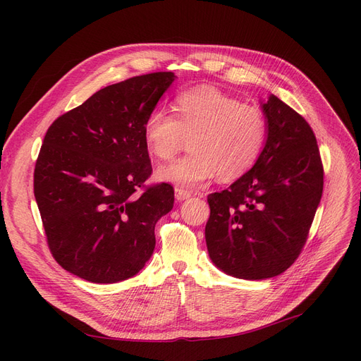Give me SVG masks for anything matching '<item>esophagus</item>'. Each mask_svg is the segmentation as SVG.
I'll use <instances>...</instances> for the list:
<instances>
[{"label":"esophagus","mask_w":361,"mask_h":361,"mask_svg":"<svg viewBox=\"0 0 361 361\" xmlns=\"http://www.w3.org/2000/svg\"><path fill=\"white\" fill-rule=\"evenodd\" d=\"M188 197H192V193L188 192V190H185V188H181V187H177L176 188V199L177 200H185V199H188Z\"/></svg>","instance_id":"obj_1"}]
</instances>
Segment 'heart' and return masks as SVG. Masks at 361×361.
<instances>
[{"label": "heart", "mask_w": 361, "mask_h": 361, "mask_svg": "<svg viewBox=\"0 0 361 361\" xmlns=\"http://www.w3.org/2000/svg\"><path fill=\"white\" fill-rule=\"evenodd\" d=\"M176 114L154 109L143 124L149 154L161 161L173 159L190 139L192 154L161 166L158 178L195 188L216 174L233 181L257 164L269 136L268 117L259 106L241 104L214 86H197L178 93Z\"/></svg>", "instance_id": "heart-1"}]
</instances>
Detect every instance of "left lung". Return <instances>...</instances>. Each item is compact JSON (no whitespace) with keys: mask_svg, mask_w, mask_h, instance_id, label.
I'll return each mask as SVG.
<instances>
[{"mask_svg":"<svg viewBox=\"0 0 361 361\" xmlns=\"http://www.w3.org/2000/svg\"><path fill=\"white\" fill-rule=\"evenodd\" d=\"M269 123L257 164L230 188L207 196V252L225 274L267 279L287 271L307 241L324 192L316 136L276 97L263 104Z\"/></svg>","mask_w":361,"mask_h":361,"instance_id":"8db88e82","label":"left lung"}]
</instances>
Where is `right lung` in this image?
Instances as JSON below:
<instances>
[{
  "mask_svg": "<svg viewBox=\"0 0 361 361\" xmlns=\"http://www.w3.org/2000/svg\"><path fill=\"white\" fill-rule=\"evenodd\" d=\"M174 73L106 86L48 128L33 192L56 263L90 282L136 275L155 249V225L174 206V187L152 174L143 124Z\"/></svg>",
  "mask_w": 361,
  "mask_h": 361,
  "instance_id": "1",
  "label": "right lung"
}]
</instances>
